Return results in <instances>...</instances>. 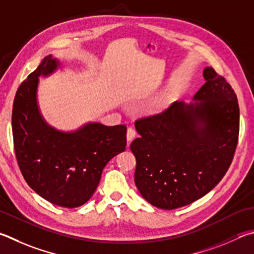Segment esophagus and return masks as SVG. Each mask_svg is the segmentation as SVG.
Listing matches in <instances>:
<instances>
[{
    "mask_svg": "<svg viewBox=\"0 0 254 254\" xmlns=\"http://www.w3.org/2000/svg\"><path fill=\"white\" fill-rule=\"evenodd\" d=\"M135 134L136 132L133 127H128L127 128V142H131L133 139L135 137Z\"/></svg>",
    "mask_w": 254,
    "mask_h": 254,
    "instance_id": "34e87169",
    "label": "esophagus"
}]
</instances>
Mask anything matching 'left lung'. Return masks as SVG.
<instances>
[{"mask_svg": "<svg viewBox=\"0 0 254 254\" xmlns=\"http://www.w3.org/2000/svg\"><path fill=\"white\" fill-rule=\"evenodd\" d=\"M192 102H174L167 111L135 122L140 137L131 143L134 182L159 209L173 210L201 199L232 162L239 137L237 95L212 67Z\"/></svg>", "mask_w": 254, "mask_h": 254, "instance_id": "1", "label": "left lung"}]
</instances>
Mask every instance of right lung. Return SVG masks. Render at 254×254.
Listing matches in <instances>:
<instances>
[{"mask_svg":"<svg viewBox=\"0 0 254 254\" xmlns=\"http://www.w3.org/2000/svg\"><path fill=\"white\" fill-rule=\"evenodd\" d=\"M61 67L50 54L18 87L12 111L13 140L26 183L51 203L77 207L93 195L109 161L126 150L127 127L86 122L63 131L50 126L39 107L40 77Z\"/></svg>","mask_w":254,"mask_h":254,"instance_id":"1","label":"right lung"}]
</instances>
